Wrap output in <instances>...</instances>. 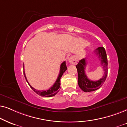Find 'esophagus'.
<instances>
[{
    "mask_svg": "<svg viewBox=\"0 0 127 127\" xmlns=\"http://www.w3.org/2000/svg\"><path fill=\"white\" fill-rule=\"evenodd\" d=\"M68 62L72 64H77V59L76 58L75 56H71L70 57V58L68 59Z\"/></svg>",
    "mask_w": 127,
    "mask_h": 127,
    "instance_id": "34e87169",
    "label": "esophagus"
}]
</instances>
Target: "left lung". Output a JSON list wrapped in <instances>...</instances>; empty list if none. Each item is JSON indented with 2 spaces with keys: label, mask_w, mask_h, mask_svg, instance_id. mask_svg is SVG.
Here are the masks:
<instances>
[{
  "label": "left lung",
  "mask_w": 127,
  "mask_h": 127,
  "mask_svg": "<svg viewBox=\"0 0 127 127\" xmlns=\"http://www.w3.org/2000/svg\"><path fill=\"white\" fill-rule=\"evenodd\" d=\"M96 54L98 55L100 59L101 64L104 70V75L102 78L99 80L94 81L89 79L85 74V67L87 65L86 59H82L79 60V62L76 65L77 67L78 79V83L80 88L84 92H92L102 87L107 77L108 72V63L105 49L103 47H99L95 50Z\"/></svg>",
  "instance_id": "1"
}]
</instances>
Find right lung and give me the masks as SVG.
Listing matches in <instances>:
<instances>
[{
  "label": "right lung",
  "mask_w": 127,
  "mask_h": 127,
  "mask_svg": "<svg viewBox=\"0 0 127 127\" xmlns=\"http://www.w3.org/2000/svg\"><path fill=\"white\" fill-rule=\"evenodd\" d=\"M23 67H24V64H23ZM67 66L66 64H65V62H63L62 64L60 65V72H59V76L57 77V80L56 81L55 83L53 84V85L52 86V87L50 88L49 89L46 91H38L35 89V88L32 87V86L30 85L29 82L27 81V79L26 78V76H25V71H24V77L25 78V79H26L27 82H28V84H29L30 87L31 88V89L34 91L35 93H36L37 94H38L39 95L41 96H44V97H52V96H53L56 95L57 93L59 92L60 89V78L61 77H62L63 74L64 72L65 71L67 70Z\"/></svg>",
  "instance_id": "add662e5"
}]
</instances>
